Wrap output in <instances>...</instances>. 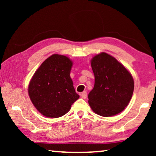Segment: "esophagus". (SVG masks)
Instances as JSON below:
<instances>
[{"label": "esophagus", "instance_id": "1", "mask_svg": "<svg viewBox=\"0 0 156 156\" xmlns=\"http://www.w3.org/2000/svg\"><path fill=\"white\" fill-rule=\"evenodd\" d=\"M81 97L82 99H86L87 98V91H83V92L81 94Z\"/></svg>", "mask_w": 156, "mask_h": 156}]
</instances>
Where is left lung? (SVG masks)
<instances>
[{
    "instance_id": "8db88e82",
    "label": "left lung",
    "mask_w": 156,
    "mask_h": 156,
    "mask_svg": "<svg viewBox=\"0 0 156 156\" xmlns=\"http://www.w3.org/2000/svg\"><path fill=\"white\" fill-rule=\"evenodd\" d=\"M94 86L89 93V104L94 112L101 116H112L129 104L134 89L133 79L123 65L106 52L91 60Z\"/></svg>"
}]
</instances>
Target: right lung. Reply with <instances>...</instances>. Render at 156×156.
Listing matches in <instances>:
<instances>
[{
    "label": "right lung",
    "mask_w": 156,
    "mask_h": 156,
    "mask_svg": "<svg viewBox=\"0 0 156 156\" xmlns=\"http://www.w3.org/2000/svg\"><path fill=\"white\" fill-rule=\"evenodd\" d=\"M72 62L54 54L46 59L30 82L28 94L38 112L46 117L58 118L67 114L79 96L70 77Z\"/></svg>",
    "instance_id": "right-lung-1"
}]
</instances>
